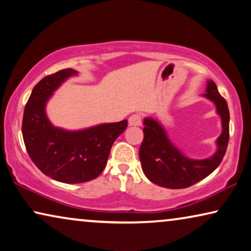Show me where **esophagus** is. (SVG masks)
<instances>
[{"instance_id":"34e87169","label":"esophagus","mask_w":251,"mask_h":251,"mask_svg":"<svg viewBox=\"0 0 251 251\" xmlns=\"http://www.w3.org/2000/svg\"><path fill=\"white\" fill-rule=\"evenodd\" d=\"M142 124V117L140 114H134L128 118L129 126H140Z\"/></svg>"}]
</instances>
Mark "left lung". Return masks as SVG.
I'll return each mask as SVG.
<instances>
[{
  "instance_id": "left-lung-1",
  "label": "left lung",
  "mask_w": 251,
  "mask_h": 251,
  "mask_svg": "<svg viewBox=\"0 0 251 251\" xmlns=\"http://www.w3.org/2000/svg\"><path fill=\"white\" fill-rule=\"evenodd\" d=\"M204 96L215 103L216 111L222 119V134L216 141L218 151L211 158H187L174 147L158 122L152 118L144 119V138L140 148V160L144 175L153 184L170 189L187 188L206 178L221 163L230 137L229 108L213 81L207 82Z\"/></svg>"
}]
</instances>
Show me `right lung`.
I'll return each instance as SVG.
<instances>
[{
    "mask_svg": "<svg viewBox=\"0 0 251 251\" xmlns=\"http://www.w3.org/2000/svg\"><path fill=\"white\" fill-rule=\"evenodd\" d=\"M77 74L64 69L45 76L32 89L22 118V136L37 168L54 180L80 184L96 179L106 167L114 142L127 127V119L69 132L50 124L45 104L67 77Z\"/></svg>",
    "mask_w": 251,
    "mask_h": 251,
    "instance_id": "right-lung-1",
    "label": "right lung"
}]
</instances>
